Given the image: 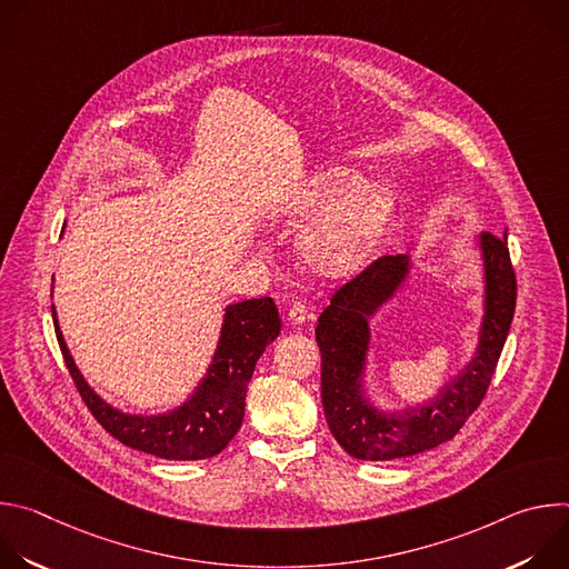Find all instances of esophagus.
Here are the masks:
<instances>
[{
	"label": "esophagus",
	"instance_id": "esophagus-1",
	"mask_svg": "<svg viewBox=\"0 0 569 569\" xmlns=\"http://www.w3.org/2000/svg\"><path fill=\"white\" fill-rule=\"evenodd\" d=\"M288 319L299 327V323H303L308 319V308L303 303H292L288 310Z\"/></svg>",
	"mask_w": 569,
	"mask_h": 569
}]
</instances>
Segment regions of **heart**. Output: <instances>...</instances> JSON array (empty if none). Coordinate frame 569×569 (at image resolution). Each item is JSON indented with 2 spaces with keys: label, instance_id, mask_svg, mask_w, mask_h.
Returning a JSON list of instances; mask_svg holds the SVG:
<instances>
[{
  "label": "heart",
  "instance_id": "heart-1",
  "mask_svg": "<svg viewBox=\"0 0 569 569\" xmlns=\"http://www.w3.org/2000/svg\"><path fill=\"white\" fill-rule=\"evenodd\" d=\"M362 184V176L353 169H327L290 207L299 218H319L301 238V254L323 277L358 272L393 218L391 191L382 184L367 189Z\"/></svg>",
  "mask_w": 569,
  "mask_h": 569
}]
</instances>
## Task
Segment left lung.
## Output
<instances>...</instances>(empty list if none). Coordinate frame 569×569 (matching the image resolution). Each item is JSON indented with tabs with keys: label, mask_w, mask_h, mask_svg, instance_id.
Returning a JSON list of instances; mask_svg holds the SVG:
<instances>
[{
	"label": "left lung",
	"mask_w": 569,
	"mask_h": 569,
	"mask_svg": "<svg viewBox=\"0 0 569 569\" xmlns=\"http://www.w3.org/2000/svg\"><path fill=\"white\" fill-rule=\"evenodd\" d=\"M483 263V317L472 360L419 408L382 412L365 398L362 373L371 342L369 319L410 274V257H380L345 283L317 319L321 405L338 443L356 459L389 461L450 441L479 408L505 349L513 310L516 272L507 233L479 236Z\"/></svg>",
	"instance_id": "obj_1"
}]
</instances>
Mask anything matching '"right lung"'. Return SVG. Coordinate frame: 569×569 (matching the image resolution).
I'll return each instance as SVG.
<instances>
[{
  "instance_id": "1",
  "label": "right lung",
  "mask_w": 569,
  "mask_h": 569,
  "mask_svg": "<svg viewBox=\"0 0 569 569\" xmlns=\"http://www.w3.org/2000/svg\"><path fill=\"white\" fill-rule=\"evenodd\" d=\"M51 312L69 376L94 419L123 446L173 461L209 459L227 448L246 417V393L257 360L281 333L279 310L270 297L227 306L218 349L191 398L171 412L146 417L114 410L86 382L64 345L53 306Z\"/></svg>"
}]
</instances>
